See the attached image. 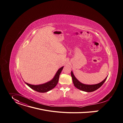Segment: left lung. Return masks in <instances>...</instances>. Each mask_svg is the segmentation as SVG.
<instances>
[{
    "mask_svg": "<svg viewBox=\"0 0 123 123\" xmlns=\"http://www.w3.org/2000/svg\"><path fill=\"white\" fill-rule=\"evenodd\" d=\"M71 76L72 77L73 82L74 86L77 89H80V90L87 92H91L97 90L100 87H101L102 86V85L104 83L105 81L106 80L107 77V76L103 81L98 84H94V85H87V84H83L78 80L76 79V77L74 76L72 71L71 72Z\"/></svg>",
    "mask_w": 123,
    "mask_h": 123,
    "instance_id": "8db88e82",
    "label": "left lung"
}]
</instances>
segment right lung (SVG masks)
I'll return each mask as SVG.
<instances>
[{
  "label": "right lung",
  "instance_id": "obj_1",
  "mask_svg": "<svg viewBox=\"0 0 123 123\" xmlns=\"http://www.w3.org/2000/svg\"><path fill=\"white\" fill-rule=\"evenodd\" d=\"M64 67H62L60 68L58 71L57 72L56 74H55L54 77H53V79L51 80L50 81L44 83L43 84H40V85H31L30 84H28L27 83H25L30 88L32 89L33 90H34L36 91H37L40 93H45L47 92H48L50 90H51V89L54 88L56 86L59 80V75L60 74V73L63 70Z\"/></svg>",
  "mask_w": 123,
  "mask_h": 123
}]
</instances>
